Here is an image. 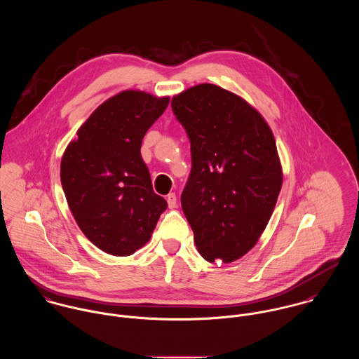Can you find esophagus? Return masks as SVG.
<instances>
[{
  "instance_id": "1",
  "label": "esophagus",
  "mask_w": 359,
  "mask_h": 359,
  "mask_svg": "<svg viewBox=\"0 0 359 359\" xmlns=\"http://www.w3.org/2000/svg\"><path fill=\"white\" fill-rule=\"evenodd\" d=\"M167 203H168L170 208H175L177 207V196H175V194H168L167 195Z\"/></svg>"
}]
</instances>
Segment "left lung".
Returning a JSON list of instances; mask_svg holds the SVG:
<instances>
[{"instance_id": "obj_1", "label": "left lung", "mask_w": 359, "mask_h": 359, "mask_svg": "<svg viewBox=\"0 0 359 359\" xmlns=\"http://www.w3.org/2000/svg\"><path fill=\"white\" fill-rule=\"evenodd\" d=\"M171 107L191 141L181 205L198 252L233 262L256 246L282 188L273 134L250 103L214 84L182 91Z\"/></svg>"}]
</instances>
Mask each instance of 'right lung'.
<instances>
[{"label":"right lung","mask_w":359,"mask_h":359,"mask_svg":"<svg viewBox=\"0 0 359 359\" xmlns=\"http://www.w3.org/2000/svg\"><path fill=\"white\" fill-rule=\"evenodd\" d=\"M168 102V97L121 91L93 111L62 156L69 208L87 239L107 255H134L167 208L154 192L141 145Z\"/></svg>","instance_id":"obj_1"}]
</instances>
